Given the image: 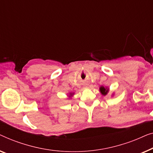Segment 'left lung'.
Segmentation results:
<instances>
[{
    "mask_svg": "<svg viewBox=\"0 0 153 153\" xmlns=\"http://www.w3.org/2000/svg\"><path fill=\"white\" fill-rule=\"evenodd\" d=\"M100 93H101V94H102V96H106L107 94V93H108L109 92V88L108 87H103V86H101V87H100Z\"/></svg>",
    "mask_w": 153,
    "mask_h": 153,
    "instance_id": "left-lung-1",
    "label": "left lung"
}]
</instances>
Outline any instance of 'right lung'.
I'll list each match as a JSON object with an SVG mask.
<instances>
[{"instance_id":"add662e5","label":"right lung","mask_w":153,"mask_h":153,"mask_svg":"<svg viewBox=\"0 0 153 153\" xmlns=\"http://www.w3.org/2000/svg\"><path fill=\"white\" fill-rule=\"evenodd\" d=\"M74 95V93H72V92H71V93H69V95H68V97L71 98V96H73Z\"/></svg>"}]
</instances>
